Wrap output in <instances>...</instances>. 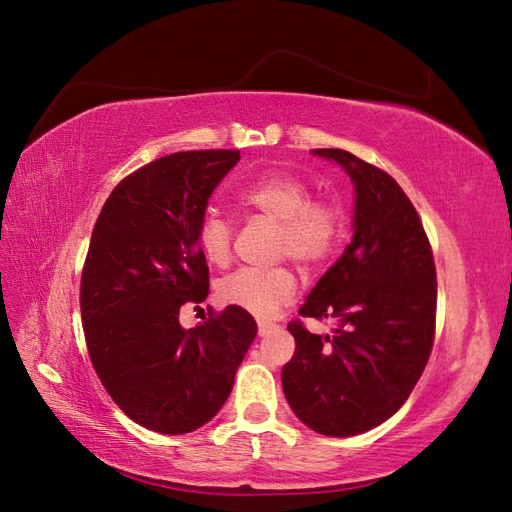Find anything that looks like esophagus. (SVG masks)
I'll return each instance as SVG.
<instances>
[{"label":"esophagus","mask_w":512,"mask_h":512,"mask_svg":"<svg viewBox=\"0 0 512 512\" xmlns=\"http://www.w3.org/2000/svg\"><path fill=\"white\" fill-rule=\"evenodd\" d=\"M275 329H277V324H273V322H265V320L258 322V335H260V337L269 335V333L275 331Z\"/></svg>","instance_id":"34e87169"}]
</instances>
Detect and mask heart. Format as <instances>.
Here are the masks:
<instances>
[{
	"instance_id": "heart-1",
	"label": "heart",
	"mask_w": 512,
	"mask_h": 512,
	"mask_svg": "<svg viewBox=\"0 0 512 512\" xmlns=\"http://www.w3.org/2000/svg\"><path fill=\"white\" fill-rule=\"evenodd\" d=\"M239 203L277 222L275 256L292 258L303 269L327 262L344 232V211L333 200L312 198V188L297 175L273 170L241 185ZM232 224L220 213H207L198 226V247L213 265H226L232 252ZM297 277L288 267H243L218 284V297L245 309L247 314L269 318L292 301Z\"/></svg>"
}]
</instances>
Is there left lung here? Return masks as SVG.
<instances>
[{
  "label": "left lung",
  "instance_id": "1",
  "mask_svg": "<svg viewBox=\"0 0 512 512\" xmlns=\"http://www.w3.org/2000/svg\"><path fill=\"white\" fill-rule=\"evenodd\" d=\"M354 183V237L301 305L335 320L316 335L288 324L294 354L282 369L292 412L322 436L378 427L406 404L436 335V265L421 218L399 183L344 149H314Z\"/></svg>",
  "mask_w": 512,
  "mask_h": 512
}]
</instances>
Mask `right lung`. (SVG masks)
Wrapping results in <instances>:
<instances>
[{
    "instance_id": "right-lung-1",
    "label": "right lung",
    "mask_w": 512,
    "mask_h": 512,
    "mask_svg": "<svg viewBox=\"0 0 512 512\" xmlns=\"http://www.w3.org/2000/svg\"><path fill=\"white\" fill-rule=\"evenodd\" d=\"M237 162V149L153 160L115 185L91 232L81 275L91 365L123 414L168 436L220 412L258 331L235 305L194 329L179 324L181 305L209 294L198 226Z\"/></svg>"
}]
</instances>
